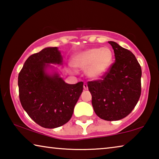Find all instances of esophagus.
Masks as SVG:
<instances>
[{
	"instance_id": "34e87169",
	"label": "esophagus",
	"mask_w": 159,
	"mask_h": 159,
	"mask_svg": "<svg viewBox=\"0 0 159 159\" xmlns=\"http://www.w3.org/2000/svg\"><path fill=\"white\" fill-rule=\"evenodd\" d=\"M83 88H84V90H88V84L86 83H84V84H83Z\"/></svg>"
}]
</instances>
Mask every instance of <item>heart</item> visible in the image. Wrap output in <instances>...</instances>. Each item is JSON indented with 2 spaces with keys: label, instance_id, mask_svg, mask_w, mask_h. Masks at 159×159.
<instances>
[{
  "label": "heart",
  "instance_id": "b5f03b06",
  "mask_svg": "<svg viewBox=\"0 0 159 159\" xmlns=\"http://www.w3.org/2000/svg\"><path fill=\"white\" fill-rule=\"evenodd\" d=\"M113 61L111 50L107 47L93 48L80 52L73 60L74 66L86 69L90 78L99 79L108 71Z\"/></svg>",
  "mask_w": 159,
  "mask_h": 159
}]
</instances>
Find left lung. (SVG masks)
I'll return each mask as SVG.
<instances>
[{
    "instance_id": "1",
    "label": "left lung",
    "mask_w": 159,
    "mask_h": 159,
    "mask_svg": "<svg viewBox=\"0 0 159 159\" xmlns=\"http://www.w3.org/2000/svg\"><path fill=\"white\" fill-rule=\"evenodd\" d=\"M115 61L101 79L88 82L95 114L112 121L130 114L141 95L142 69L133 52L114 41Z\"/></svg>"
}]
</instances>
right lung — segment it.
Segmentation results:
<instances>
[{
    "label": "right lung",
    "mask_w": 159,
    "mask_h": 159,
    "mask_svg": "<svg viewBox=\"0 0 159 159\" xmlns=\"http://www.w3.org/2000/svg\"><path fill=\"white\" fill-rule=\"evenodd\" d=\"M57 47L46 48L29 56L18 76L19 96L23 109L34 122L55 128L71 118L81 95L83 83L68 84L55 73L49 75L48 64H61Z\"/></svg>",
    "instance_id": "1"
}]
</instances>
